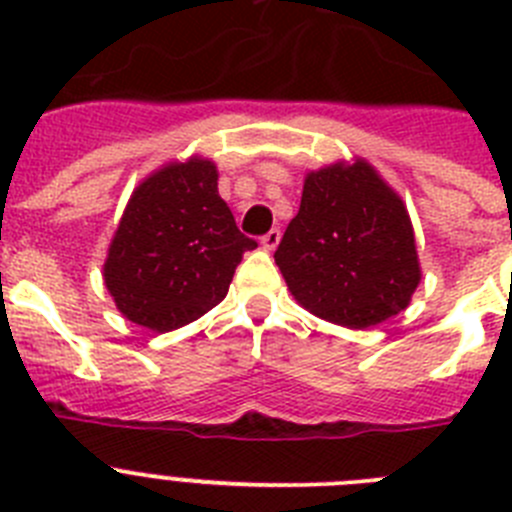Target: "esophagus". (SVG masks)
I'll use <instances>...</instances> for the list:
<instances>
[{"label":"esophagus","mask_w":512,"mask_h":512,"mask_svg":"<svg viewBox=\"0 0 512 512\" xmlns=\"http://www.w3.org/2000/svg\"><path fill=\"white\" fill-rule=\"evenodd\" d=\"M279 241H282V230L271 228L269 233H266L264 238H261V246H264L266 251H274V248L279 246Z\"/></svg>","instance_id":"1"}]
</instances>
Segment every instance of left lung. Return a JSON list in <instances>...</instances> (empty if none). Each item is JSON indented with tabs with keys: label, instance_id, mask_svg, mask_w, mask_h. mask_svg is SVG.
<instances>
[{
	"label": "left lung",
	"instance_id": "obj_1",
	"mask_svg": "<svg viewBox=\"0 0 512 512\" xmlns=\"http://www.w3.org/2000/svg\"><path fill=\"white\" fill-rule=\"evenodd\" d=\"M274 261L305 310L346 328L402 312L420 282L408 210L361 158L305 176Z\"/></svg>",
	"mask_w": 512,
	"mask_h": 512
}]
</instances>
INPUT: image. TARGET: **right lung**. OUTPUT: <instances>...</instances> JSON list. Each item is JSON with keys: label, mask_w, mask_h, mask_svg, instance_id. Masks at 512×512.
<instances>
[{"label": "right lung", "mask_w": 512, "mask_h": 512, "mask_svg": "<svg viewBox=\"0 0 512 512\" xmlns=\"http://www.w3.org/2000/svg\"><path fill=\"white\" fill-rule=\"evenodd\" d=\"M253 248L217 194L215 164L194 156L135 187L107 251L104 284L125 318L166 333L223 302Z\"/></svg>", "instance_id": "add662e5"}]
</instances>
